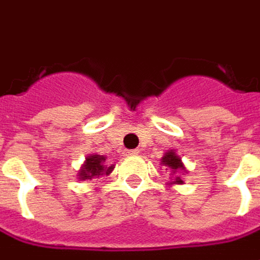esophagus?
<instances>
[{"label":"esophagus","instance_id":"34e87169","mask_svg":"<svg viewBox=\"0 0 260 260\" xmlns=\"http://www.w3.org/2000/svg\"><path fill=\"white\" fill-rule=\"evenodd\" d=\"M128 155H139V149H132L128 152Z\"/></svg>","mask_w":260,"mask_h":260}]
</instances>
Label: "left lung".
I'll return each mask as SVG.
<instances>
[{"instance_id":"left-lung-1","label":"left lung","mask_w":260,"mask_h":260,"mask_svg":"<svg viewBox=\"0 0 260 260\" xmlns=\"http://www.w3.org/2000/svg\"><path fill=\"white\" fill-rule=\"evenodd\" d=\"M160 165L167 168V171L169 169V172H171V182L168 185H176V183L181 185V183H183L182 175L186 174L188 171L183 165L181 156L175 152V149H171V151L164 153V156L160 159Z\"/></svg>"}]
</instances>
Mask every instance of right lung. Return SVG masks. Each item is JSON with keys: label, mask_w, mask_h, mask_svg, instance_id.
Segmentation results:
<instances>
[{"label": "right lung", "mask_w": 260, "mask_h": 260, "mask_svg": "<svg viewBox=\"0 0 260 260\" xmlns=\"http://www.w3.org/2000/svg\"><path fill=\"white\" fill-rule=\"evenodd\" d=\"M112 171H114V165H107L104 155L91 153L85 158L77 176L79 181H85V179H93L100 176H108Z\"/></svg>", "instance_id": "right-lung-1"}]
</instances>
